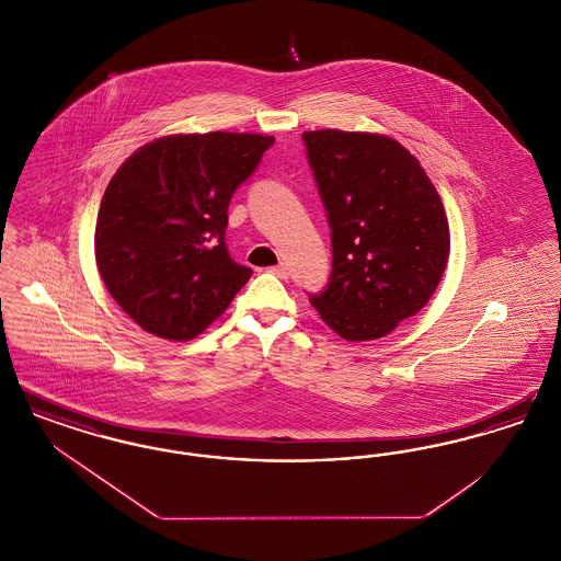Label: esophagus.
I'll return each mask as SVG.
<instances>
[{"instance_id":"1","label":"esophagus","mask_w":561,"mask_h":561,"mask_svg":"<svg viewBox=\"0 0 561 561\" xmlns=\"http://www.w3.org/2000/svg\"><path fill=\"white\" fill-rule=\"evenodd\" d=\"M268 271L275 273L277 277H288L290 275V268H288V265H284V263H279V265H275V267H271Z\"/></svg>"}]
</instances>
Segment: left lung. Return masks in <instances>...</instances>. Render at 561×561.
<instances>
[{
	"instance_id": "left-lung-1",
	"label": "left lung",
	"mask_w": 561,
	"mask_h": 561,
	"mask_svg": "<svg viewBox=\"0 0 561 561\" xmlns=\"http://www.w3.org/2000/svg\"><path fill=\"white\" fill-rule=\"evenodd\" d=\"M302 140L332 231L330 279L309 300L347 341L387 336L427 305L446 271L439 193L389 136L316 130Z\"/></svg>"
}]
</instances>
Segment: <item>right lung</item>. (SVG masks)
I'll return each instance as SVG.
<instances>
[{"label":"right lung","mask_w":561,"mask_h":561,"mask_svg":"<svg viewBox=\"0 0 561 561\" xmlns=\"http://www.w3.org/2000/svg\"><path fill=\"white\" fill-rule=\"evenodd\" d=\"M273 142L261 134H172L115 172L94 254L108 294L142 330L191 341L250 279L252 268L227 250V210Z\"/></svg>","instance_id":"right-lung-1"}]
</instances>
